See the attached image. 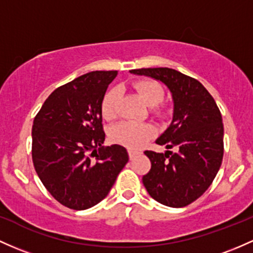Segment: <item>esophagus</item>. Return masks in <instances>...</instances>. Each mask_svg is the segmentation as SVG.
Instances as JSON below:
<instances>
[{
	"instance_id": "1",
	"label": "esophagus",
	"mask_w": 253,
	"mask_h": 253,
	"mask_svg": "<svg viewBox=\"0 0 253 253\" xmlns=\"http://www.w3.org/2000/svg\"><path fill=\"white\" fill-rule=\"evenodd\" d=\"M128 155H129V158H134L135 156L138 155V151H134V150H128Z\"/></svg>"
}]
</instances>
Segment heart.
I'll return each instance as SVG.
<instances>
[{"mask_svg":"<svg viewBox=\"0 0 253 253\" xmlns=\"http://www.w3.org/2000/svg\"><path fill=\"white\" fill-rule=\"evenodd\" d=\"M138 96L148 107H155L162 101L163 88L158 83L150 79L138 80L133 84ZM119 98L118 88H112L103 97L101 104L102 115L105 120H113L116 116V103ZM155 129L149 124L125 121L110 129L109 137L114 143L120 144L128 149H138L154 135Z\"/></svg>","mask_w":253,"mask_h":253,"instance_id":"heart-1","label":"heart"}]
</instances>
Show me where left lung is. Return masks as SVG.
I'll list each match as a JSON object with an SVG mask.
<instances>
[{
    "instance_id": "obj_1",
    "label": "left lung",
    "mask_w": 253,
    "mask_h": 253,
    "mask_svg": "<svg viewBox=\"0 0 253 253\" xmlns=\"http://www.w3.org/2000/svg\"><path fill=\"white\" fill-rule=\"evenodd\" d=\"M168 87L173 99L170 125L156 139L167 151H145L151 169L143 176L146 191L158 203L184 208L209 188L223 157V124L215 99L198 80L175 69H132ZM175 147L176 153L169 151Z\"/></svg>"
}]
</instances>
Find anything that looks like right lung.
<instances>
[{"label": "right lung", "instance_id": "right-lung-1", "mask_svg": "<svg viewBox=\"0 0 253 253\" xmlns=\"http://www.w3.org/2000/svg\"><path fill=\"white\" fill-rule=\"evenodd\" d=\"M116 76L95 71L60 86L33 120V166L49 193L69 209L98 204L128 162L124 146H103L101 104Z\"/></svg>", "mask_w": 253, "mask_h": 253}]
</instances>
